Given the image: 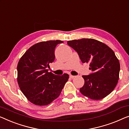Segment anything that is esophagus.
Wrapping results in <instances>:
<instances>
[{
    "label": "esophagus",
    "instance_id": "obj_1",
    "mask_svg": "<svg viewBox=\"0 0 129 129\" xmlns=\"http://www.w3.org/2000/svg\"><path fill=\"white\" fill-rule=\"evenodd\" d=\"M69 77H70V78H74V77H75V76H72V75H70V76H69Z\"/></svg>",
    "mask_w": 129,
    "mask_h": 129
}]
</instances>
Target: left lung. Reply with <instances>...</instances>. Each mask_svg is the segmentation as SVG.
<instances>
[{"instance_id": "1", "label": "left lung", "mask_w": 129, "mask_h": 129, "mask_svg": "<svg viewBox=\"0 0 129 129\" xmlns=\"http://www.w3.org/2000/svg\"><path fill=\"white\" fill-rule=\"evenodd\" d=\"M77 52L82 62L89 63L92 73L83 76L84 85L80 89L83 95L99 100L112 92L118 82L120 63L112 50L94 39L83 38L68 41Z\"/></svg>"}]
</instances>
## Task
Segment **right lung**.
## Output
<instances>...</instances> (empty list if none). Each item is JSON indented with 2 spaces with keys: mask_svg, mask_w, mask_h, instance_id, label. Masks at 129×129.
<instances>
[{
  "mask_svg": "<svg viewBox=\"0 0 129 129\" xmlns=\"http://www.w3.org/2000/svg\"><path fill=\"white\" fill-rule=\"evenodd\" d=\"M60 40L34 45L20 58L17 64V82L21 92L35 105H47L60 95L69 74L55 75L48 72L55 60V49Z\"/></svg>",
  "mask_w": 129,
  "mask_h": 129,
  "instance_id": "obj_1",
  "label": "right lung"
}]
</instances>
